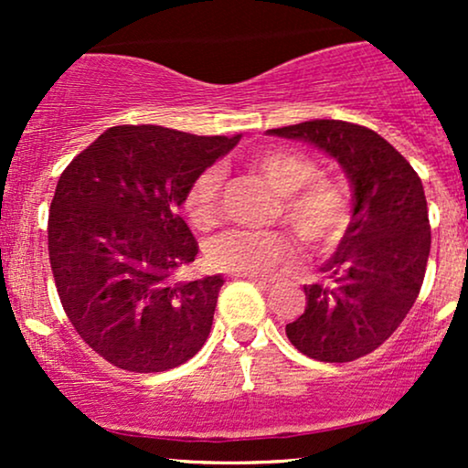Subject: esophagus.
Masks as SVG:
<instances>
[{"label":"esophagus","mask_w":468,"mask_h":468,"mask_svg":"<svg viewBox=\"0 0 468 468\" xmlns=\"http://www.w3.org/2000/svg\"><path fill=\"white\" fill-rule=\"evenodd\" d=\"M229 277L230 279H249V282L260 283V286H268V283H271V279H264V277H260V275H244V272H230Z\"/></svg>","instance_id":"obj_1"}]
</instances>
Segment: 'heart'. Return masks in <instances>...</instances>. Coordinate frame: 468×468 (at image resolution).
Wrapping results in <instances>:
<instances>
[{"label": "heart", "mask_w": 468, "mask_h": 468, "mask_svg": "<svg viewBox=\"0 0 468 468\" xmlns=\"http://www.w3.org/2000/svg\"><path fill=\"white\" fill-rule=\"evenodd\" d=\"M250 165L279 196L277 216L310 250L330 252L347 238L354 222V196L346 182L319 176L314 160L294 149H264ZM219 189V166H208L191 182L185 208L196 229L207 230L218 224ZM294 252V241L282 230L230 229L211 239L207 260L218 271L264 277L290 264Z\"/></svg>", "instance_id": "heart-1"}]
</instances>
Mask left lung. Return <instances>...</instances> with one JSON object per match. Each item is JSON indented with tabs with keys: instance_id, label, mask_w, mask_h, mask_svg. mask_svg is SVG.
Returning <instances> with one entry per match:
<instances>
[{
	"instance_id": "left-lung-1",
	"label": "left lung",
	"mask_w": 468,
	"mask_h": 468,
	"mask_svg": "<svg viewBox=\"0 0 468 468\" xmlns=\"http://www.w3.org/2000/svg\"><path fill=\"white\" fill-rule=\"evenodd\" d=\"M268 133L335 155L354 186L350 233L321 268L330 282L303 286L308 303L286 335L314 361H356L394 335L422 288L431 249L422 182L400 152L356 122L316 118Z\"/></svg>"
}]
</instances>
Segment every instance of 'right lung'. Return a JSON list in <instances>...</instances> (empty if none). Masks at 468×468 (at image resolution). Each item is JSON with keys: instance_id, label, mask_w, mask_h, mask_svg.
I'll return each mask as SVG.
<instances>
[{"instance_id": "obj_1", "label": "right lung", "mask_w": 468, "mask_h": 468, "mask_svg": "<svg viewBox=\"0 0 468 468\" xmlns=\"http://www.w3.org/2000/svg\"><path fill=\"white\" fill-rule=\"evenodd\" d=\"M238 141L118 125L63 169L48 216L52 275L69 324L114 367L166 372L207 343L224 279H176L200 250L178 208Z\"/></svg>"}]
</instances>
